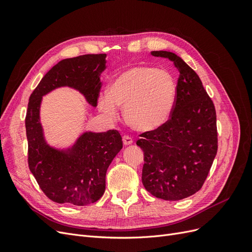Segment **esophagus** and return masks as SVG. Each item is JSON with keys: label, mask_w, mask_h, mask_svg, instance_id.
Masks as SVG:
<instances>
[{"label": "esophagus", "mask_w": 252, "mask_h": 252, "mask_svg": "<svg viewBox=\"0 0 252 252\" xmlns=\"http://www.w3.org/2000/svg\"><path fill=\"white\" fill-rule=\"evenodd\" d=\"M133 143V140L132 138H130L129 135H124L123 136V144L125 145V146H128V145H131Z\"/></svg>", "instance_id": "1"}]
</instances>
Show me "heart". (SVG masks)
Listing matches in <instances>:
<instances>
[{"mask_svg":"<svg viewBox=\"0 0 252 252\" xmlns=\"http://www.w3.org/2000/svg\"><path fill=\"white\" fill-rule=\"evenodd\" d=\"M177 87L170 73L150 66H133L120 72L108 94L98 96L97 107L106 118H118V106L124 107L125 120L132 129L154 131L168 121Z\"/></svg>","mask_w":252,"mask_h":252,"instance_id":"b5f03b06","label":"heart"}]
</instances>
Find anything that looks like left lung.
<instances>
[{"mask_svg":"<svg viewBox=\"0 0 252 252\" xmlns=\"http://www.w3.org/2000/svg\"><path fill=\"white\" fill-rule=\"evenodd\" d=\"M151 55L172 61L180 75L170 119L136 141L144 152L142 182L154 196L179 201L202 188L217 156L216 108L199 75L182 58L169 50Z\"/></svg>","mask_w":252,"mask_h":252,"instance_id":"obj_1","label":"left lung"}]
</instances>
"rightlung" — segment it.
I'll list each match as a JSON object with an SVG mask.
<instances>
[{
    "label": "right lung",
    "instance_id": "1",
    "mask_svg": "<svg viewBox=\"0 0 252 252\" xmlns=\"http://www.w3.org/2000/svg\"><path fill=\"white\" fill-rule=\"evenodd\" d=\"M106 55H85L60 61L44 75L29 97L25 119L28 165L42 191L60 204L86 206L105 192L106 172L123 147L117 130L83 132L71 146L57 148L45 139L41 123L43 96L61 87H69L95 107L101 89Z\"/></svg>",
    "mask_w": 252,
    "mask_h": 252
}]
</instances>
